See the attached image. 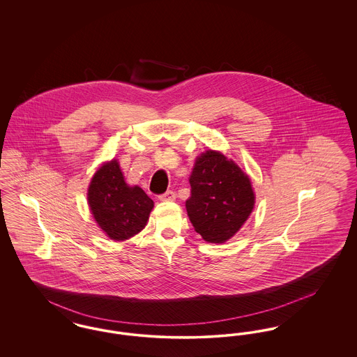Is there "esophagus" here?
Instances as JSON below:
<instances>
[{
  "instance_id": "34e87169",
  "label": "esophagus",
  "mask_w": 357,
  "mask_h": 357,
  "mask_svg": "<svg viewBox=\"0 0 357 357\" xmlns=\"http://www.w3.org/2000/svg\"><path fill=\"white\" fill-rule=\"evenodd\" d=\"M175 198H176V195H175V192H174L172 190H169V191H166L165 194L159 195V199H160V201H163V202H171V201H175Z\"/></svg>"
}]
</instances>
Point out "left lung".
I'll use <instances>...</instances> for the list:
<instances>
[{"label": "left lung", "instance_id": "8db88e82", "mask_svg": "<svg viewBox=\"0 0 357 357\" xmlns=\"http://www.w3.org/2000/svg\"><path fill=\"white\" fill-rule=\"evenodd\" d=\"M190 186L187 215L207 242L222 243L233 237L253 210L249 176L222 153L210 150L197 159Z\"/></svg>", "mask_w": 357, "mask_h": 357}]
</instances>
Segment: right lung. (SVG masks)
I'll use <instances>...</instances> for the list:
<instances>
[{
    "label": "right lung",
    "mask_w": 357,
    "mask_h": 357,
    "mask_svg": "<svg viewBox=\"0 0 357 357\" xmlns=\"http://www.w3.org/2000/svg\"><path fill=\"white\" fill-rule=\"evenodd\" d=\"M88 204L98 225L115 241L134 237L147 223L153 199L140 188L124 182L119 163L111 160L93 175Z\"/></svg>",
    "instance_id": "obj_1"
}]
</instances>
